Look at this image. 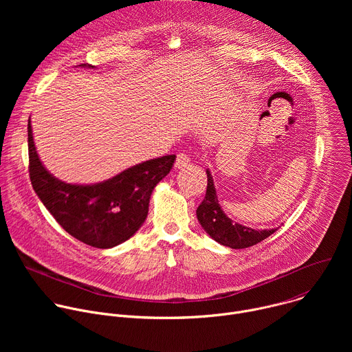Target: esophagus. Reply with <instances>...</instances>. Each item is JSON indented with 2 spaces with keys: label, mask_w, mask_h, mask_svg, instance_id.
<instances>
[{
  "label": "esophagus",
  "mask_w": 352,
  "mask_h": 352,
  "mask_svg": "<svg viewBox=\"0 0 352 352\" xmlns=\"http://www.w3.org/2000/svg\"><path fill=\"white\" fill-rule=\"evenodd\" d=\"M190 159L186 153H178L177 155V160H175V167L177 168H185L186 166H189Z\"/></svg>",
  "instance_id": "34e87169"
}]
</instances>
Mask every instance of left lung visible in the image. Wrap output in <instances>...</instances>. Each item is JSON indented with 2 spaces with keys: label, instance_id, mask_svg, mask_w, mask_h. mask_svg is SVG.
<instances>
[{
  "label": "left lung",
  "instance_id": "1",
  "mask_svg": "<svg viewBox=\"0 0 352 352\" xmlns=\"http://www.w3.org/2000/svg\"><path fill=\"white\" fill-rule=\"evenodd\" d=\"M206 196L204 199V202L196 209V216L200 226L205 228V231L214 241L232 249H243L259 243L261 241L270 236L274 231H277V228L254 230L238 223H232V220L226 216L221 206L219 205V199L216 195V188L210 171L206 170Z\"/></svg>",
  "mask_w": 352,
  "mask_h": 352
}]
</instances>
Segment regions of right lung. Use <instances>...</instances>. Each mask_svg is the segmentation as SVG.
<instances>
[{
    "label": "right lung",
    "mask_w": 352,
    "mask_h": 352,
    "mask_svg": "<svg viewBox=\"0 0 352 352\" xmlns=\"http://www.w3.org/2000/svg\"><path fill=\"white\" fill-rule=\"evenodd\" d=\"M28 146L32 186L43 205L69 235L100 249L125 242L142 227L155 186L175 160V155H168L136 164L103 182L75 185L60 181L41 164L30 120Z\"/></svg>",
    "instance_id": "add662e5"
}]
</instances>
